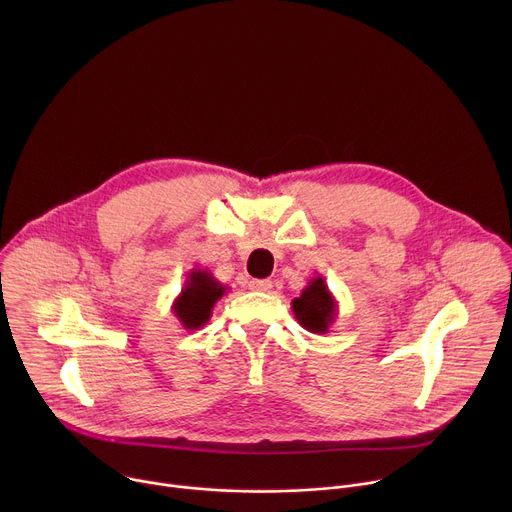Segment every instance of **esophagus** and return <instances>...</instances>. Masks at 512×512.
Instances as JSON below:
<instances>
[{"label":"esophagus","instance_id":"obj_1","mask_svg":"<svg viewBox=\"0 0 512 512\" xmlns=\"http://www.w3.org/2000/svg\"><path fill=\"white\" fill-rule=\"evenodd\" d=\"M249 289H253V291H269L271 289V281L269 279H251L249 281Z\"/></svg>","mask_w":512,"mask_h":512}]
</instances>
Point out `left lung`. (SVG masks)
Masks as SVG:
<instances>
[{
	"instance_id": "1",
	"label": "left lung",
	"mask_w": 512,
	"mask_h": 512,
	"mask_svg": "<svg viewBox=\"0 0 512 512\" xmlns=\"http://www.w3.org/2000/svg\"><path fill=\"white\" fill-rule=\"evenodd\" d=\"M296 320L302 328L314 334H326L338 316V302L328 289L322 275H316L302 289L300 298L291 300Z\"/></svg>"
}]
</instances>
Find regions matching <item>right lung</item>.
<instances>
[{
  "instance_id": "right-lung-1",
  "label": "right lung",
  "mask_w": 512,
  "mask_h": 512,
  "mask_svg": "<svg viewBox=\"0 0 512 512\" xmlns=\"http://www.w3.org/2000/svg\"><path fill=\"white\" fill-rule=\"evenodd\" d=\"M227 289L208 269L196 267L188 273L182 291L172 304V312L184 330H198L210 320L214 304L227 294Z\"/></svg>"
}]
</instances>
